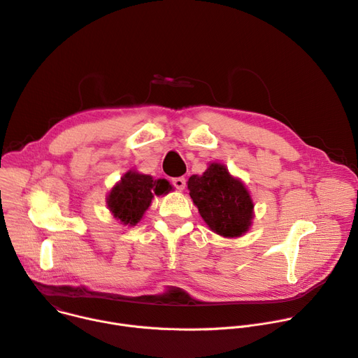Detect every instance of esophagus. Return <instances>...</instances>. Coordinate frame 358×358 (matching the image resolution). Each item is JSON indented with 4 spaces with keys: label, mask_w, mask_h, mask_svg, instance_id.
<instances>
[{
    "label": "esophagus",
    "mask_w": 358,
    "mask_h": 358,
    "mask_svg": "<svg viewBox=\"0 0 358 358\" xmlns=\"http://www.w3.org/2000/svg\"><path fill=\"white\" fill-rule=\"evenodd\" d=\"M173 185L178 189V191H182L185 188V178L184 177H177V178H173Z\"/></svg>",
    "instance_id": "esophagus-1"
}]
</instances>
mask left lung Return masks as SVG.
I'll list each match as a JSON object with an SVG mask.
<instances>
[{
  "mask_svg": "<svg viewBox=\"0 0 358 358\" xmlns=\"http://www.w3.org/2000/svg\"><path fill=\"white\" fill-rule=\"evenodd\" d=\"M189 197L210 230L224 238L244 236L252 224L254 203L245 184L221 162L187 181Z\"/></svg>",
  "mask_w": 358,
  "mask_h": 358,
  "instance_id": "8db88e82",
  "label": "left lung"
}]
</instances>
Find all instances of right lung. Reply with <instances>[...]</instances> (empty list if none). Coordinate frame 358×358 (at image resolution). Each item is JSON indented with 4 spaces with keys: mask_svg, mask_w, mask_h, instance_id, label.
I'll return each instance as SVG.
<instances>
[{
    "mask_svg": "<svg viewBox=\"0 0 358 358\" xmlns=\"http://www.w3.org/2000/svg\"><path fill=\"white\" fill-rule=\"evenodd\" d=\"M171 189L173 185L167 180H154L131 169L110 189L107 207L117 221L133 227L141 221L154 196H166Z\"/></svg>",
    "mask_w": 358,
    "mask_h": 358,
    "instance_id": "right-lung-1",
    "label": "right lung"
}]
</instances>
